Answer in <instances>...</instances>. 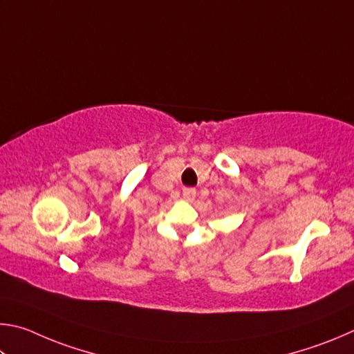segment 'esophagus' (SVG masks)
I'll return each instance as SVG.
<instances>
[{
	"instance_id": "esophagus-1",
	"label": "esophagus",
	"mask_w": 354,
	"mask_h": 354,
	"mask_svg": "<svg viewBox=\"0 0 354 354\" xmlns=\"http://www.w3.org/2000/svg\"><path fill=\"white\" fill-rule=\"evenodd\" d=\"M183 199L188 202H193L196 199V189L194 188H183Z\"/></svg>"
}]
</instances>
